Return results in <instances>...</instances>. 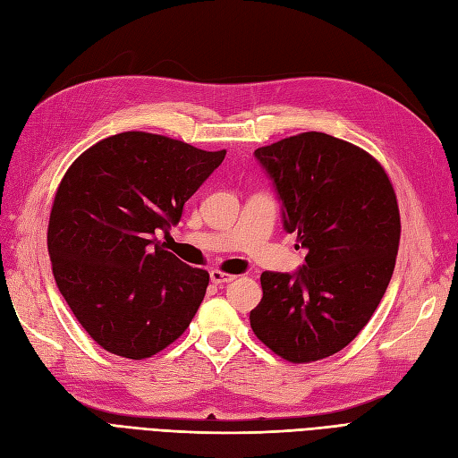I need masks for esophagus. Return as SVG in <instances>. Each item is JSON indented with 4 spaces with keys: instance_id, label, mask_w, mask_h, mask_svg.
Listing matches in <instances>:
<instances>
[{
    "instance_id": "esophagus-1",
    "label": "esophagus",
    "mask_w": 458,
    "mask_h": 458,
    "mask_svg": "<svg viewBox=\"0 0 458 458\" xmlns=\"http://www.w3.org/2000/svg\"><path fill=\"white\" fill-rule=\"evenodd\" d=\"M209 279H212L214 285H224V283H231L234 279V276H229V274H221V271L214 269L212 274H209Z\"/></svg>"
}]
</instances>
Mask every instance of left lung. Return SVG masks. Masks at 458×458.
<instances>
[{
    "mask_svg": "<svg viewBox=\"0 0 458 458\" xmlns=\"http://www.w3.org/2000/svg\"><path fill=\"white\" fill-rule=\"evenodd\" d=\"M254 157L274 184L283 229L308 254L294 274L264 271L250 326L285 360L314 362L347 347L386 294L401 239L397 196L372 156L326 132L262 146Z\"/></svg>",
    "mask_w": 458,
    "mask_h": 458,
    "instance_id": "8db88e82",
    "label": "left lung"
}]
</instances>
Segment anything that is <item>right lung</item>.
I'll use <instances>...</instances> for the list:
<instances>
[{
	"mask_svg": "<svg viewBox=\"0 0 458 458\" xmlns=\"http://www.w3.org/2000/svg\"><path fill=\"white\" fill-rule=\"evenodd\" d=\"M224 157L129 131L89 148L61 179L47 252L59 293L102 349L142 360L189 327L209 276L156 234L179 224L184 202Z\"/></svg>",
	"mask_w": 458,
	"mask_h": 458,
	"instance_id": "add662e5",
	"label": "right lung"
}]
</instances>
